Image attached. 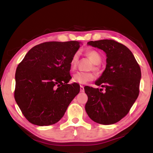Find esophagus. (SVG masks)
Instances as JSON below:
<instances>
[{"label":"esophagus","instance_id":"34e87169","mask_svg":"<svg viewBox=\"0 0 153 153\" xmlns=\"http://www.w3.org/2000/svg\"><path fill=\"white\" fill-rule=\"evenodd\" d=\"M80 91L81 92H84V87L82 86V85L80 86Z\"/></svg>","mask_w":153,"mask_h":153}]
</instances>
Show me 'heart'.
<instances>
[{"label":"heart","mask_w":153,"mask_h":153,"mask_svg":"<svg viewBox=\"0 0 153 153\" xmlns=\"http://www.w3.org/2000/svg\"><path fill=\"white\" fill-rule=\"evenodd\" d=\"M86 54L89 56L90 60H91L94 64L98 65L101 62V56L99 54L98 52L94 50H89L86 52ZM79 59V54L76 53L74 54L71 59L70 66L71 69L76 68ZM95 78L94 74L91 72H82V71H78L76 74H75L73 76V81L77 83L86 84L87 82H91Z\"/></svg>","instance_id":"heart-1"}]
</instances>
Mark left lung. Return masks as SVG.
I'll return each mask as SVG.
<instances>
[{"label":"left lung","instance_id":"1","mask_svg":"<svg viewBox=\"0 0 153 153\" xmlns=\"http://www.w3.org/2000/svg\"><path fill=\"white\" fill-rule=\"evenodd\" d=\"M87 45L105 52L106 65L95 82V85L105 87V91L102 92V89L84 87L88 97L85 111L94 122L113 124L129 112L137 99L141 68L131 51L115 41H91Z\"/></svg>","mask_w":153,"mask_h":153}]
</instances>
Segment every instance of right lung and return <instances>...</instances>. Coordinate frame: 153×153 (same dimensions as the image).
Listing matches in <instances>:
<instances>
[{
  "mask_svg": "<svg viewBox=\"0 0 153 153\" xmlns=\"http://www.w3.org/2000/svg\"><path fill=\"white\" fill-rule=\"evenodd\" d=\"M78 41L46 42L33 47L16 71L14 98L23 114L33 124L57 123L79 93L77 83L68 84L70 62Z\"/></svg>",
  "mask_w": 153,
  "mask_h": 153,
  "instance_id": "add662e5",
  "label": "right lung"
}]
</instances>
